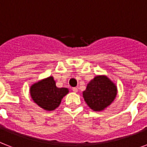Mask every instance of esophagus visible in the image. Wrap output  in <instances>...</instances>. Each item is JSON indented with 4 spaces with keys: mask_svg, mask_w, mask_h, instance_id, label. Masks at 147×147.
<instances>
[{
    "mask_svg": "<svg viewBox=\"0 0 147 147\" xmlns=\"http://www.w3.org/2000/svg\"><path fill=\"white\" fill-rule=\"evenodd\" d=\"M72 91H73L74 92H78V88H76V87H74V88H72Z\"/></svg>",
    "mask_w": 147,
    "mask_h": 147,
    "instance_id": "34e87169",
    "label": "esophagus"
}]
</instances>
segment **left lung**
Here are the masks:
<instances>
[{
    "instance_id": "obj_1",
    "label": "left lung",
    "mask_w": 147,
    "mask_h": 147,
    "mask_svg": "<svg viewBox=\"0 0 147 147\" xmlns=\"http://www.w3.org/2000/svg\"><path fill=\"white\" fill-rule=\"evenodd\" d=\"M117 88L115 84L105 76H96L83 92V98L94 111H102L115 99Z\"/></svg>"
}]
</instances>
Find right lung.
I'll list each match as a JSON object with an SVG mask.
<instances>
[{
    "label": "right lung",
    "mask_w": 147,
    "mask_h": 147,
    "mask_svg": "<svg viewBox=\"0 0 147 147\" xmlns=\"http://www.w3.org/2000/svg\"><path fill=\"white\" fill-rule=\"evenodd\" d=\"M34 102L44 109L54 110L61 103L64 96L69 92L67 88H58L52 76L34 84L30 88Z\"/></svg>",
    "instance_id": "add662e5"
}]
</instances>
